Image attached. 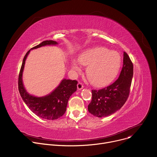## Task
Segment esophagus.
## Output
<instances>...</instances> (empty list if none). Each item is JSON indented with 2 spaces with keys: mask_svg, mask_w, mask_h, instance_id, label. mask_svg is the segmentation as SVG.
<instances>
[{
  "mask_svg": "<svg viewBox=\"0 0 157 157\" xmlns=\"http://www.w3.org/2000/svg\"><path fill=\"white\" fill-rule=\"evenodd\" d=\"M77 87H78V90H81V89H82L84 87L83 84L82 82H78V84H77Z\"/></svg>",
  "mask_w": 157,
  "mask_h": 157,
  "instance_id": "esophagus-1",
  "label": "esophagus"
}]
</instances>
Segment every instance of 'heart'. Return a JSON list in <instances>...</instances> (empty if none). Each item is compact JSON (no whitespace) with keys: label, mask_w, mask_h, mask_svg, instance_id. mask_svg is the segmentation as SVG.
<instances>
[{"label":"heart","mask_w":157,"mask_h":157,"mask_svg":"<svg viewBox=\"0 0 157 157\" xmlns=\"http://www.w3.org/2000/svg\"><path fill=\"white\" fill-rule=\"evenodd\" d=\"M81 64L87 66V78L92 84L98 87L105 86L117 76L121 66L119 53L104 47H95L86 50L79 56V61L72 60V66L80 69Z\"/></svg>","instance_id":"1"}]
</instances>
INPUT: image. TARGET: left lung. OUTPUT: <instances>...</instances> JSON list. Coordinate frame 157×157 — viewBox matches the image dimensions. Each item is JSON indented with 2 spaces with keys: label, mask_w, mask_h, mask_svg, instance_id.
Listing matches in <instances>:
<instances>
[{
  "label": "left lung",
  "mask_w": 157,
  "mask_h": 157,
  "mask_svg": "<svg viewBox=\"0 0 157 157\" xmlns=\"http://www.w3.org/2000/svg\"><path fill=\"white\" fill-rule=\"evenodd\" d=\"M133 73V63L124 52L123 66L118 79L107 87L92 90V100L88 105L89 113L98 117H104L119 110L129 96Z\"/></svg>",
  "instance_id": "obj_1"
}]
</instances>
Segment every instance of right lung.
<instances>
[{
  "instance_id": "1",
  "label": "right lung",
  "mask_w": 157,
  "mask_h": 157,
  "mask_svg": "<svg viewBox=\"0 0 157 157\" xmlns=\"http://www.w3.org/2000/svg\"><path fill=\"white\" fill-rule=\"evenodd\" d=\"M53 40H46L32 48L35 49L43 46L56 44ZM30 50L24 56L18 75V91L20 96L29 108L37 116L48 120H55L61 117L66 112V106L70 96L77 89L76 80L63 79L59 85L50 94L44 97L36 98L29 94L24 87L22 82V73L26 58Z\"/></svg>"
}]
</instances>
